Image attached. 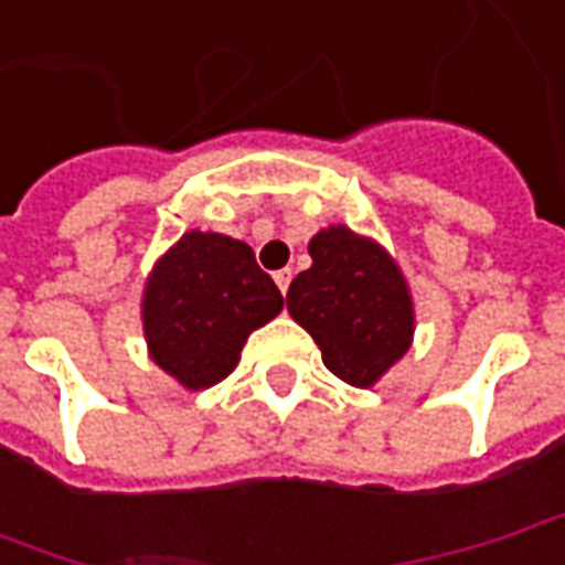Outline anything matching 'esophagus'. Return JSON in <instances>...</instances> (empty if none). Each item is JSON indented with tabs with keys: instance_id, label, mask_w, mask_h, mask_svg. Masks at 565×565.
<instances>
[{
	"instance_id": "esophagus-1",
	"label": "esophagus",
	"mask_w": 565,
	"mask_h": 565,
	"mask_svg": "<svg viewBox=\"0 0 565 565\" xmlns=\"http://www.w3.org/2000/svg\"><path fill=\"white\" fill-rule=\"evenodd\" d=\"M290 278H294V271H290V269L275 271V284H278V290H281V294H287V287H290Z\"/></svg>"
}]
</instances>
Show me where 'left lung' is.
<instances>
[{"label": "left lung", "mask_w": 565, "mask_h": 565, "mask_svg": "<svg viewBox=\"0 0 565 565\" xmlns=\"http://www.w3.org/2000/svg\"><path fill=\"white\" fill-rule=\"evenodd\" d=\"M311 269L287 290V311L323 351V366L372 387L408 351L415 311L403 275L379 245L330 226L308 245Z\"/></svg>", "instance_id": "1"}]
</instances>
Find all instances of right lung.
I'll list each match as a JSON object with an SVG mask.
<instances>
[{
	"label": "right lung",
	"mask_w": 565,
	"mask_h": 565,
	"mask_svg": "<svg viewBox=\"0 0 565 565\" xmlns=\"http://www.w3.org/2000/svg\"><path fill=\"white\" fill-rule=\"evenodd\" d=\"M284 308L281 290L245 242L186 233L145 290L150 356L190 391L211 387L238 363L250 330Z\"/></svg>",
	"instance_id": "right-lung-1"
}]
</instances>
